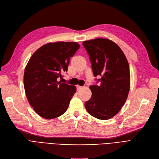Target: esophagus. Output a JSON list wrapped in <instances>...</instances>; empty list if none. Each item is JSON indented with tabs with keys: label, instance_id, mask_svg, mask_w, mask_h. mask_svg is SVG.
<instances>
[{
	"label": "esophagus",
	"instance_id": "esophagus-1",
	"mask_svg": "<svg viewBox=\"0 0 159 159\" xmlns=\"http://www.w3.org/2000/svg\"><path fill=\"white\" fill-rule=\"evenodd\" d=\"M76 87H77V90H80L81 89L83 88V87L80 86V85H77V86H76Z\"/></svg>",
	"mask_w": 159,
	"mask_h": 159
}]
</instances>
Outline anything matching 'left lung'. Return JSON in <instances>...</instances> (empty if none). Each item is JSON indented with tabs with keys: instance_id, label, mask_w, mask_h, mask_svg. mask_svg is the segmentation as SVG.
I'll return each mask as SVG.
<instances>
[{
	"instance_id": "obj_1",
	"label": "left lung",
	"mask_w": 159,
	"mask_h": 159,
	"mask_svg": "<svg viewBox=\"0 0 159 159\" xmlns=\"http://www.w3.org/2000/svg\"><path fill=\"white\" fill-rule=\"evenodd\" d=\"M89 55L93 72L99 85L90 86L91 98L85 102L88 113L102 120L109 119L121 109L130 85L129 62L117 44L106 39L83 42Z\"/></svg>"
}]
</instances>
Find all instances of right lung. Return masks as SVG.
I'll list each match as a JSON object with an SVG mask.
<instances>
[{
  "label": "right lung",
  "mask_w": 159,
  "mask_h": 159,
  "mask_svg": "<svg viewBox=\"0 0 159 159\" xmlns=\"http://www.w3.org/2000/svg\"><path fill=\"white\" fill-rule=\"evenodd\" d=\"M77 42L48 43L38 49L25 68L24 88L30 106L43 118L61 116L76 91L58 78L67 72L70 59L79 49Z\"/></svg>",
  "instance_id": "add662e5"
}]
</instances>
